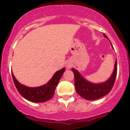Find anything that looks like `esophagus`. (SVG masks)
<instances>
[{"label": "esophagus", "mask_w": 130, "mask_h": 130, "mask_svg": "<svg viewBox=\"0 0 130 130\" xmlns=\"http://www.w3.org/2000/svg\"><path fill=\"white\" fill-rule=\"evenodd\" d=\"M71 68V65L70 64H68L67 65H66V68H68V69H69V68Z\"/></svg>", "instance_id": "esophagus-1"}]
</instances>
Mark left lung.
I'll return each mask as SVG.
<instances>
[{"instance_id": "8db88e82", "label": "left lung", "mask_w": 130, "mask_h": 130, "mask_svg": "<svg viewBox=\"0 0 130 130\" xmlns=\"http://www.w3.org/2000/svg\"><path fill=\"white\" fill-rule=\"evenodd\" d=\"M104 36L108 39L105 34ZM72 70L74 74V85L77 93L87 100H95L107 95L113 88L117 75V60H116L114 70L111 76L102 83H92L86 80L78 70L74 68H72Z\"/></svg>"}]
</instances>
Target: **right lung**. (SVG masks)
<instances>
[{
    "instance_id": "1",
    "label": "right lung",
    "mask_w": 130,
    "mask_h": 130,
    "mask_svg": "<svg viewBox=\"0 0 130 130\" xmlns=\"http://www.w3.org/2000/svg\"><path fill=\"white\" fill-rule=\"evenodd\" d=\"M64 71H65V68H63L62 70L56 72L52 78L46 84L41 86L34 87V88L27 87L21 84L16 79L12 72V76L15 86L22 97L32 102H44L53 97L56 87L57 86Z\"/></svg>"
}]
</instances>
